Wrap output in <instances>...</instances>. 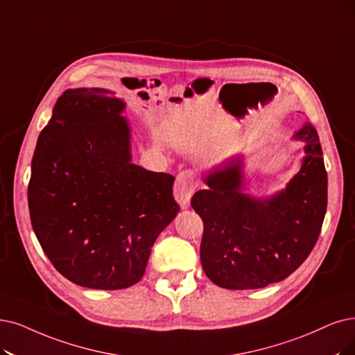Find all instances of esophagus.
I'll use <instances>...</instances> for the list:
<instances>
[{"mask_svg":"<svg viewBox=\"0 0 355 355\" xmlns=\"http://www.w3.org/2000/svg\"><path fill=\"white\" fill-rule=\"evenodd\" d=\"M198 187L196 175L192 170H183L176 178L175 187H173V195L180 208H188L191 198Z\"/></svg>","mask_w":355,"mask_h":355,"instance_id":"1","label":"esophagus"}]
</instances>
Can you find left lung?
<instances>
[{
	"mask_svg": "<svg viewBox=\"0 0 355 355\" xmlns=\"http://www.w3.org/2000/svg\"><path fill=\"white\" fill-rule=\"evenodd\" d=\"M302 167L284 189L269 196L243 192V155L212 170L191 205L204 221L201 263L227 290L263 288L286 279L316 245L328 205V175L318 131L306 123Z\"/></svg>",
	"mask_w": 355,
	"mask_h": 355,
	"instance_id": "obj_1",
	"label": "left lung"
}]
</instances>
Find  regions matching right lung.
<instances>
[{"mask_svg":"<svg viewBox=\"0 0 355 355\" xmlns=\"http://www.w3.org/2000/svg\"><path fill=\"white\" fill-rule=\"evenodd\" d=\"M125 106L107 89L67 90L33 154V232L56 271L81 287L137 284L155 239L179 212L175 178L132 163Z\"/></svg>","mask_w":355,"mask_h":355,"instance_id":"1","label":"right lung"}]
</instances>
